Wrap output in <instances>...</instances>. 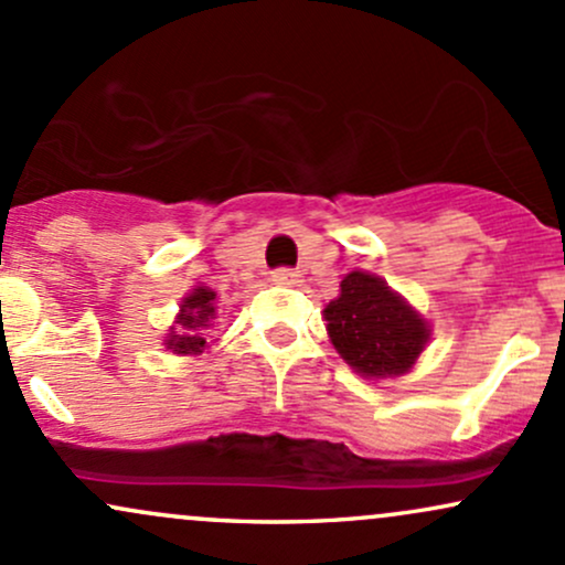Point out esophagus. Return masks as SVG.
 <instances>
[{"label": "esophagus", "instance_id": "obj_1", "mask_svg": "<svg viewBox=\"0 0 565 565\" xmlns=\"http://www.w3.org/2000/svg\"><path fill=\"white\" fill-rule=\"evenodd\" d=\"M270 281L281 284V287H295V284L302 281L300 270H291V268H278L270 274Z\"/></svg>", "mask_w": 565, "mask_h": 565}]
</instances>
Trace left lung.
Returning <instances> with one entry per match:
<instances>
[{
  "label": "left lung",
  "instance_id": "1",
  "mask_svg": "<svg viewBox=\"0 0 565 565\" xmlns=\"http://www.w3.org/2000/svg\"><path fill=\"white\" fill-rule=\"evenodd\" d=\"M323 319L337 353L369 380L406 374L430 340L423 316L366 270L342 278L340 295L323 308Z\"/></svg>",
  "mask_w": 565,
  "mask_h": 565
}]
</instances>
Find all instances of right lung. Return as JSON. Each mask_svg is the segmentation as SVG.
<instances>
[{
    "instance_id": "1",
    "label": "right lung",
    "mask_w": 565,
    "mask_h": 565,
    "mask_svg": "<svg viewBox=\"0 0 565 565\" xmlns=\"http://www.w3.org/2000/svg\"><path fill=\"white\" fill-rule=\"evenodd\" d=\"M215 291L210 287H196L191 295L180 302V313L174 327H170L164 345L178 355H199L206 348V329L212 327V319H217Z\"/></svg>"
}]
</instances>
